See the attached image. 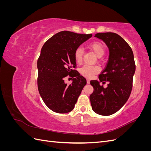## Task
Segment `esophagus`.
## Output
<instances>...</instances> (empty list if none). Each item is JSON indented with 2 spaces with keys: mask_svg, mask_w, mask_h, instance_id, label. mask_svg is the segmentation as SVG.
<instances>
[{
  "mask_svg": "<svg viewBox=\"0 0 151 151\" xmlns=\"http://www.w3.org/2000/svg\"><path fill=\"white\" fill-rule=\"evenodd\" d=\"M89 83H90V80L89 79H87V83L89 84Z\"/></svg>",
  "mask_w": 151,
  "mask_h": 151,
  "instance_id": "obj_1",
  "label": "esophagus"
}]
</instances>
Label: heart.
Segmentation results:
<instances>
[{"mask_svg": "<svg viewBox=\"0 0 151 151\" xmlns=\"http://www.w3.org/2000/svg\"><path fill=\"white\" fill-rule=\"evenodd\" d=\"M89 48L98 57H102L105 52V47L101 43L96 42L89 45ZM83 50L81 48H77L74 53V58L77 63H81L83 59ZM99 68L96 65H85L80 69L81 74L88 78H91L99 72Z\"/></svg>", "mask_w": 151, "mask_h": 151, "instance_id": "heart-1", "label": "heart"}]
</instances>
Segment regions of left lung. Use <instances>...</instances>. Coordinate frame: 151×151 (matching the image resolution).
<instances>
[{
    "instance_id": "obj_1",
    "label": "left lung",
    "mask_w": 151,
    "mask_h": 151,
    "mask_svg": "<svg viewBox=\"0 0 151 151\" xmlns=\"http://www.w3.org/2000/svg\"><path fill=\"white\" fill-rule=\"evenodd\" d=\"M95 37L103 40L109 48L106 67L99 76V81H90L94 91L89 98L93 110L100 115L116 113L129 99L132 89L135 63L132 50L120 35L115 33H99ZM108 83L104 88L101 83Z\"/></svg>"
}]
</instances>
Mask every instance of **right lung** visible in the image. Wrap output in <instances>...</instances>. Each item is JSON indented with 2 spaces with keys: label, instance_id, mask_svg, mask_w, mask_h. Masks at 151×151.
<instances>
[{
  "label": "right lung",
  "instance_id": "1",
  "mask_svg": "<svg viewBox=\"0 0 151 151\" xmlns=\"http://www.w3.org/2000/svg\"><path fill=\"white\" fill-rule=\"evenodd\" d=\"M68 31L54 35L45 43L37 62L38 88L43 101L54 112L66 113L74 108L86 79L73 68L76 67V50L92 37ZM73 77L69 85L64 77Z\"/></svg>",
  "mask_w": 151,
  "mask_h": 151
}]
</instances>
